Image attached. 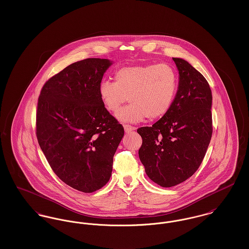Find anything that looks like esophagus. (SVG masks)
Masks as SVG:
<instances>
[{"label":"esophagus","instance_id":"1","mask_svg":"<svg viewBox=\"0 0 249 249\" xmlns=\"http://www.w3.org/2000/svg\"><path fill=\"white\" fill-rule=\"evenodd\" d=\"M124 130L127 133L132 132L133 130H135V127H132V126H130V125H124Z\"/></svg>","mask_w":249,"mask_h":249}]
</instances>
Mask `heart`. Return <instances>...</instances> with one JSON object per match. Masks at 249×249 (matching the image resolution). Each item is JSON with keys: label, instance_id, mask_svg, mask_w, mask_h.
Segmentation results:
<instances>
[{"label": "heart", "instance_id": "b5f03b06", "mask_svg": "<svg viewBox=\"0 0 249 249\" xmlns=\"http://www.w3.org/2000/svg\"><path fill=\"white\" fill-rule=\"evenodd\" d=\"M178 74L167 63L122 67L114 73V83L103 81L99 96L107 111L117 113L128 100L130 104L117 118L121 122L137 123L142 119L164 117L178 90Z\"/></svg>", "mask_w": 249, "mask_h": 249}]
</instances>
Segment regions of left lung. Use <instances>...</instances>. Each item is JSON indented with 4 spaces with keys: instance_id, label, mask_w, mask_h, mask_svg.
<instances>
[{
    "instance_id": "8db88e82",
    "label": "left lung",
    "mask_w": 249,
    "mask_h": 249,
    "mask_svg": "<svg viewBox=\"0 0 249 249\" xmlns=\"http://www.w3.org/2000/svg\"><path fill=\"white\" fill-rule=\"evenodd\" d=\"M178 91L171 109L152 127L137 130L142 139L139 158L156 184L170 188L186 181L201 165L212 136V92L200 71L173 58Z\"/></svg>"
}]
</instances>
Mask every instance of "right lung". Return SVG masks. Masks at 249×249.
<instances>
[{
    "label": "right lung",
    "mask_w": 249,
    "mask_h": 249,
    "mask_svg": "<svg viewBox=\"0 0 249 249\" xmlns=\"http://www.w3.org/2000/svg\"><path fill=\"white\" fill-rule=\"evenodd\" d=\"M112 64L95 58L71 63L44 85L38 99L39 145L58 178L85 193L107 185L124 136L122 125L99 96V86Z\"/></svg>",
    "instance_id": "1"
}]
</instances>
